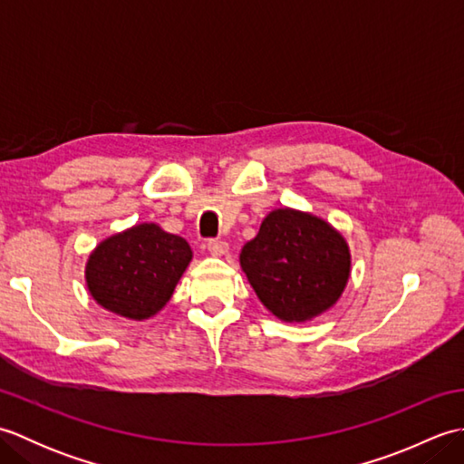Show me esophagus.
<instances>
[{"instance_id":"obj_1","label":"esophagus","mask_w":464,"mask_h":464,"mask_svg":"<svg viewBox=\"0 0 464 464\" xmlns=\"http://www.w3.org/2000/svg\"><path fill=\"white\" fill-rule=\"evenodd\" d=\"M207 249H209V253L213 255V257H225V255L229 253V247H227V243L219 241V239L207 241Z\"/></svg>"}]
</instances>
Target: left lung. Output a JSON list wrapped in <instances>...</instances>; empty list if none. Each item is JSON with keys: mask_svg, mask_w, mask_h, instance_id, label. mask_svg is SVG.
I'll list each match as a JSON object with an SVG mask.
<instances>
[{"mask_svg": "<svg viewBox=\"0 0 464 464\" xmlns=\"http://www.w3.org/2000/svg\"><path fill=\"white\" fill-rule=\"evenodd\" d=\"M239 263L259 301L285 323L327 313L351 277L347 239L329 221L291 207L265 217Z\"/></svg>", "mask_w": 464, "mask_h": 464, "instance_id": "8db88e82", "label": "left lung"}]
</instances>
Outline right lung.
Masks as SVG:
<instances>
[{
	"instance_id": "obj_1",
	"label": "right lung",
	"mask_w": 464,
	"mask_h": 464,
	"mask_svg": "<svg viewBox=\"0 0 464 464\" xmlns=\"http://www.w3.org/2000/svg\"><path fill=\"white\" fill-rule=\"evenodd\" d=\"M193 251L179 235L157 223H137L95 245L85 263V285L93 301L117 317H155L189 267Z\"/></svg>"
}]
</instances>
